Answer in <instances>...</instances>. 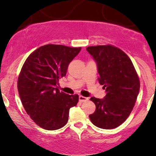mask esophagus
Returning a JSON list of instances; mask_svg holds the SVG:
<instances>
[{"mask_svg": "<svg viewBox=\"0 0 156 156\" xmlns=\"http://www.w3.org/2000/svg\"><path fill=\"white\" fill-rule=\"evenodd\" d=\"M88 100H89L88 98H86V97H83L81 95L79 96V101L80 102H86V101H88Z\"/></svg>", "mask_w": 156, "mask_h": 156, "instance_id": "34e87169", "label": "esophagus"}]
</instances>
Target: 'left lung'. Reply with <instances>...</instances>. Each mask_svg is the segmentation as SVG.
Listing matches in <instances>:
<instances>
[{"mask_svg":"<svg viewBox=\"0 0 156 156\" xmlns=\"http://www.w3.org/2000/svg\"><path fill=\"white\" fill-rule=\"evenodd\" d=\"M87 51L95 61L98 80L106 92L103 99L91 98L96 109L89 119L98 128L113 129L122 124L133 110L139 78L131 60L119 48L108 44L91 46Z\"/></svg>","mask_w":156,"mask_h":156,"instance_id":"left-lung-1","label":"left lung"}]
</instances>
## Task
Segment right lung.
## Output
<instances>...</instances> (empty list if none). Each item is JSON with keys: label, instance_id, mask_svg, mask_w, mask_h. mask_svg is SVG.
Segmentation results:
<instances>
[{"label": "right lung", "instance_id": "1", "mask_svg": "<svg viewBox=\"0 0 156 156\" xmlns=\"http://www.w3.org/2000/svg\"><path fill=\"white\" fill-rule=\"evenodd\" d=\"M80 50L46 44L34 51L23 64L17 80L20 98L27 114L43 129L53 130L64 127L69 108L78 103V94L60 92L57 85Z\"/></svg>", "mask_w": 156, "mask_h": 156}]
</instances>
